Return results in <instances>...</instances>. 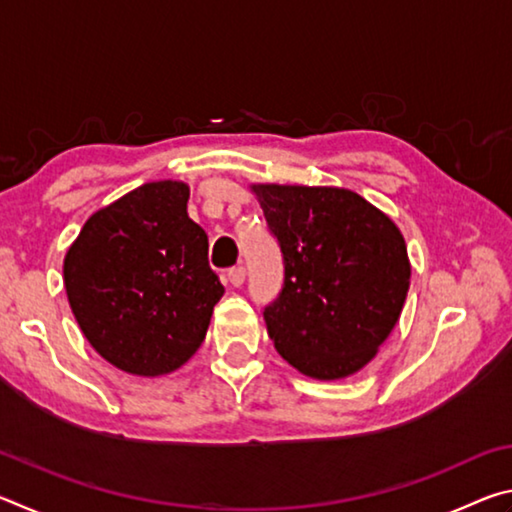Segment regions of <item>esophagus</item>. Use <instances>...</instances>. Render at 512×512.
<instances>
[{"label":"esophagus","mask_w":512,"mask_h":512,"mask_svg":"<svg viewBox=\"0 0 512 512\" xmlns=\"http://www.w3.org/2000/svg\"><path fill=\"white\" fill-rule=\"evenodd\" d=\"M228 280H230L232 287H241V284H244V280H246V268H244V266H235V268H230Z\"/></svg>","instance_id":"esophagus-1"}]
</instances>
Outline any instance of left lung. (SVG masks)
I'll return each mask as SVG.
<instances>
[{"label": "left lung", "instance_id": "8db88e82", "mask_svg": "<svg viewBox=\"0 0 512 512\" xmlns=\"http://www.w3.org/2000/svg\"><path fill=\"white\" fill-rule=\"evenodd\" d=\"M250 192L284 257L282 293L264 309L275 350L320 381L366 368L409 293L400 228L352 189L255 183Z\"/></svg>", "mask_w": 512, "mask_h": 512}]
</instances>
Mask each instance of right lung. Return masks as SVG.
<instances>
[{
	"mask_svg": "<svg viewBox=\"0 0 512 512\" xmlns=\"http://www.w3.org/2000/svg\"><path fill=\"white\" fill-rule=\"evenodd\" d=\"M187 201L183 180L146 183L94 212L65 255L76 323L128 375H169L192 359L223 296Z\"/></svg>",
	"mask_w": 512,
	"mask_h": 512,
	"instance_id": "obj_1",
	"label": "right lung"
}]
</instances>
